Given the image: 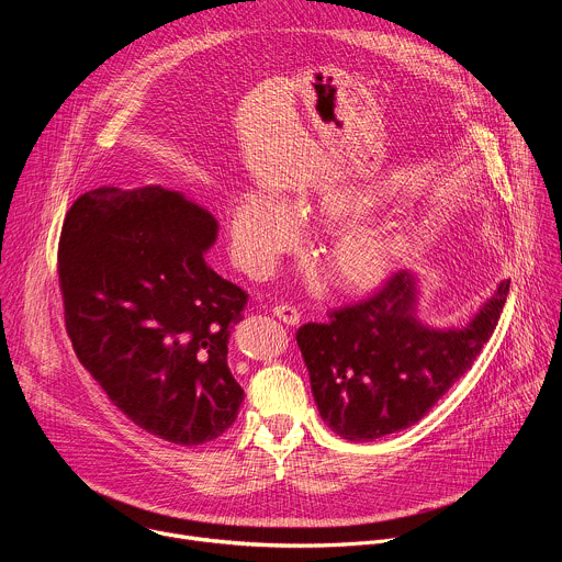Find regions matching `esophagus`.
Wrapping results in <instances>:
<instances>
[{
  "instance_id": "obj_1",
  "label": "esophagus",
  "mask_w": 562,
  "mask_h": 562,
  "mask_svg": "<svg viewBox=\"0 0 562 562\" xmlns=\"http://www.w3.org/2000/svg\"><path fill=\"white\" fill-rule=\"evenodd\" d=\"M273 315H276L278 319H282L284 325H291V327L300 325V311H297L295 306H291V304H278V306H273Z\"/></svg>"
}]
</instances>
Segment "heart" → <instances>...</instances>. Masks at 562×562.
Segmentation results:
<instances>
[{
	"label": "heart",
	"mask_w": 562,
	"mask_h": 562,
	"mask_svg": "<svg viewBox=\"0 0 562 562\" xmlns=\"http://www.w3.org/2000/svg\"><path fill=\"white\" fill-rule=\"evenodd\" d=\"M378 206V195L351 187H325L293 204L302 222L338 224ZM231 249L247 271L260 276L297 245V222L289 204L267 191L245 189L228 213ZM407 254V237L395 228L351 222L323 251V271L340 293H367L384 284Z\"/></svg>",
	"instance_id": "heart-1"
}]
</instances>
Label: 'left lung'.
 <instances>
[{"mask_svg":"<svg viewBox=\"0 0 562 562\" xmlns=\"http://www.w3.org/2000/svg\"><path fill=\"white\" fill-rule=\"evenodd\" d=\"M507 293L503 280L467 327L434 329L416 315V276L397 271L369 300L331 311L327 325L300 327L319 416L351 442L416 425L490 342Z\"/></svg>","mask_w":562,"mask_h":562,"instance_id":"left-lung-1","label":"left lung"}]
</instances>
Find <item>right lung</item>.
I'll list each match as a JSON object with an SVG mask.
<instances>
[{"label":"right lung","mask_w":562,"mask_h":562,"mask_svg":"<svg viewBox=\"0 0 562 562\" xmlns=\"http://www.w3.org/2000/svg\"><path fill=\"white\" fill-rule=\"evenodd\" d=\"M217 220L157 184L79 195L57 271L72 349L111 403L184 447L222 436L245 391L226 353L249 295L204 260Z\"/></svg>","instance_id":"1"}]
</instances>
